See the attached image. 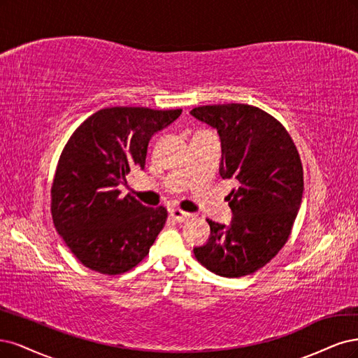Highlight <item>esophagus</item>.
<instances>
[{"label":"esophagus","mask_w":358,"mask_h":358,"mask_svg":"<svg viewBox=\"0 0 358 358\" xmlns=\"http://www.w3.org/2000/svg\"><path fill=\"white\" fill-rule=\"evenodd\" d=\"M169 215H171L172 220L177 222V223L186 222V220H189V218L192 217L190 213H186V211H182V210H180V208H172V210H169Z\"/></svg>","instance_id":"1"}]
</instances>
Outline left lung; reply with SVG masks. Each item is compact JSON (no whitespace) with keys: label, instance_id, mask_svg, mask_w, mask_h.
Listing matches in <instances>:
<instances>
[{"label":"left lung","instance_id":"8db88e82","mask_svg":"<svg viewBox=\"0 0 358 358\" xmlns=\"http://www.w3.org/2000/svg\"><path fill=\"white\" fill-rule=\"evenodd\" d=\"M192 116L222 138L223 178L239 187L227 194L230 226L206 220L211 236L193 250L208 271L226 278L255 273L285 245L303 194V166L290 134L269 113L248 103L196 107Z\"/></svg>","mask_w":358,"mask_h":358}]
</instances>
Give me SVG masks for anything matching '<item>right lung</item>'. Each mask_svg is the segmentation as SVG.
Listing matches in <instances>:
<instances>
[{"mask_svg": "<svg viewBox=\"0 0 358 358\" xmlns=\"http://www.w3.org/2000/svg\"><path fill=\"white\" fill-rule=\"evenodd\" d=\"M181 114L177 110L108 107L73 132L57 160L50 213L77 260L102 275H120L148 255L166 223L164 206L148 208L117 186L145 166L150 138Z\"/></svg>", "mask_w": 358, "mask_h": 358, "instance_id": "obj_1", "label": "right lung"}]
</instances>
